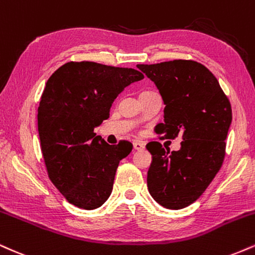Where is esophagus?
<instances>
[{"label":"esophagus","instance_id":"34e87169","mask_svg":"<svg viewBox=\"0 0 255 255\" xmlns=\"http://www.w3.org/2000/svg\"><path fill=\"white\" fill-rule=\"evenodd\" d=\"M145 144L143 142H138V140H136V142H133V149L134 150H142V149H144Z\"/></svg>","mask_w":255,"mask_h":255}]
</instances>
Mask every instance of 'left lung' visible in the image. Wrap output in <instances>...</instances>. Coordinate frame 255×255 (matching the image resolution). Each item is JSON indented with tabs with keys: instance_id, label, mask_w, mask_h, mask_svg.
<instances>
[{
	"instance_id": "1",
	"label": "left lung",
	"mask_w": 255,
	"mask_h": 255,
	"mask_svg": "<svg viewBox=\"0 0 255 255\" xmlns=\"http://www.w3.org/2000/svg\"><path fill=\"white\" fill-rule=\"evenodd\" d=\"M137 68L155 83L166 105L155 132L168 139L182 137L180 150L172 154L158 142L146 144L152 156L149 193L167 209L186 208L222 166L232 106L214 74L198 62L175 59Z\"/></svg>"
}]
</instances>
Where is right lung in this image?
<instances>
[{"label": "right lung", "instance_id": "obj_1", "mask_svg": "<svg viewBox=\"0 0 255 255\" xmlns=\"http://www.w3.org/2000/svg\"><path fill=\"white\" fill-rule=\"evenodd\" d=\"M144 79L131 68L69 62L50 76L38 107V132L50 180L69 203L94 210L109 199L130 142L110 145L94 128L125 87Z\"/></svg>", "mask_w": 255, "mask_h": 255}]
</instances>
